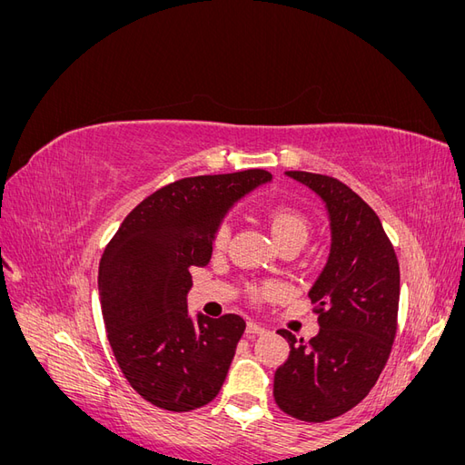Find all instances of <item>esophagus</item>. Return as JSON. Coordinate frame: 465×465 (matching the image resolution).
<instances>
[{
	"label": "esophagus",
	"mask_w": 465,
	"mask_h": 465,
	"mask_svg": "<svg viewBox=\"0 0 465 465\" xmlns=\"http://www.w3.org/2000/svg\"><path fill=\"white\" fill-rule=\"evenodd\" d=\"M246 333H250V335H260V333H265V328H263V326H260L258 322L250 320V322H248V326H246Z\"/></svg>",
	"instance_id": "34e87169"
}]
</instances>
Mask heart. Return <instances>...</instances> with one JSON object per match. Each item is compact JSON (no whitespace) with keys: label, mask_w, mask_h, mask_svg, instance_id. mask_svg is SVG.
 <instances>
[{"label":"heart","mask_w":465,"mask_h":465,"mask_svg":"<svg viewBox=\"0 0 465 465\" xmlns=\"http://www.w3.org/2000/svg\"><path fill=\"white\" fill-rule=\"evenodd\" d=\"M267 224H270V231L277 246L285 242H299L301 246L306 242L308 232H311V223H308L306 215L297 207L289 205H277L270 213H267ZM232 234V224L231 221H221L213 234V246L217 250H223L229 244V238ZM273 292V287H258L254 289V297L263 299L267 294Z\"/></svg>","instance_id":"b5f03b06"}]
</instances>
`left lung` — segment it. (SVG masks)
Segmentation results:
<instances>
[{
    "label": "left lung",
    "mask_w": 465,
    "mask_h": 465,
    "mask_svg": "<svg viewBox=\"0 0 465 465\" xmlns=\"http://www.w3.org/2000/svg\"><path fill=\"white\" fill-rule=\"evenodd\" d=\"M287 176L326 203L331 248L308 292L318 335L304 341L279 330L291 353L275 371L273 398L283 413L323 423L367 398L386 367L398 330L400 263L378 215L343 182L302 171Z\"/></svg>",
    "instance_id": "obj_1"
}]
</instances>
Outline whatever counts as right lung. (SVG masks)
Returning a JSON list of instances; mask_svg holds the SVG:
<instances>
[{
    "label": "right lung",
    "mask_w": 465,
    "mask_h": 465,
    "mask_svg": "<svg viewBox=\"0 0 465 465\" xmlns=\"http://www.w3.org/2000/svg\"><path fill=\"white\" fill-rule=\"evenodd\" d=\"M267 180L262 168L176 180L139 203L104 248L98 292L108 343L130 386L161 410H198L227 378L246 322H193L190 270L209 263L232 203Z\"/></svg>",
    "instance_id": "right-lung-1"
}]
</instances>
